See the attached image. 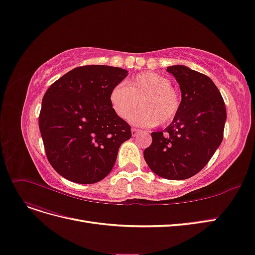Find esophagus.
<instances>
[{
  "mask_svg": "<svg viewBox=\"0 0 255 255\" xmlns=\"http://www.w3.org/2000/svg\"><path fill=\"white\" fill-rule=\"evenodd\" d=\"M131 133H133V136L135 137V136H137L140 133V129L133 128H131Z\"/></svg>",
  "mask_w": 255,
  "mask_h": 255,
  "instance_id": "esophagus-1",
  "label": "esophagus"
}]
</instances>
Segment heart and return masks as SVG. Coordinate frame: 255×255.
Here are the masks:
<instances>
[{
    "mask_svg": "<svg viewBox=\"0 0 255 255\" xmlns=\"http://www.w3.org/2000/svg\"><path fill=\"white\" fill-rule=\"evenodd\" d=\"M114 112L121 119H128L138 105L133 117L135 125L142 127L168 126L180 110V96L172 86L170 79L157 73H141L128 81L119 83L110 93Z\"/></svg>",
    "mask_w": 255,
    "mask_h": 255,
    "instance_id": "1",
    "label": "heart"
}]
</instances>
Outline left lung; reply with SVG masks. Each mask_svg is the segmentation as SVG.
Returning <instances> with one entry per match:
<instances>
[{
	"label": "left lung",
	"instance_id": "obj_1",
	"mask_svg": "<svg viewBox=\"0 0 255 255\" xmlns=\"http://www.w3.org/2000/svg\"><path fill=\"white\" fill-rule=\"evenodd\" d=\"M179 84L177 116L162 131L152 133L144 160L158 176L180 180L194 176L223 141L227 118L225 102L208 76L183 65L169 66Z\"/></svg>",
	"mask_w": 255,
	"mask_h": 255
}]
</instances>
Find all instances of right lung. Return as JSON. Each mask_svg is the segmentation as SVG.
Here are the masks:
<instances>
[{"label": "right lung", "mask_w": 255, "mask_h": 255, "mask_svg": "<svg viewBox=\"0 0 255 255\" xmlns=\"http://www.w3.org/2000/svg\"><path fill=\"white\" fill-rule=\"evenodd\" d=\"M126 69L79 66L46 91L39 128L46 157L64 178L95 183L108 176L130 127L114 112L111 90L127 77Z\"/></svg>", "instance_id": "add662e5"}]
</instances>
